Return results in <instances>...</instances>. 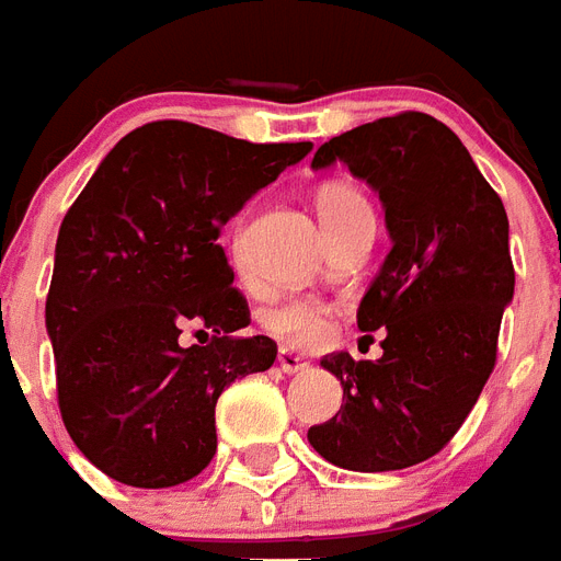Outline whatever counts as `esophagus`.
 Segmentation results:
<instances>
[{
	"label": "esophagus",
	"mask_w": 561,
	"mask_h": 561,
	"mask_svg": "<svg viewBox=\"0 0 561 561\" xmlns=\"http://www.w3.org/2000/svg\"><path fill=\"white\" fill-rule=\"evenodd\" d=\"M277 364H280L284 373H305L307 366H310L305 357L296 355V352H289V348H280V352H277Z\"/></svg>",
	"instance_id": "esophagus-1"
}]
</instances>
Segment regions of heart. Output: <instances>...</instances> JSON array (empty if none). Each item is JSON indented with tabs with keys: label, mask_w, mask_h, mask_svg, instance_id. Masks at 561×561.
Instances as JSON below:
<instances>
[{
	"label": "heart",
	"mask_w": 561,
	"mask_h": 561,
	"mask_svg": "<svg viewBox=\"0 0 561 561\" xmlns=\"http://www.w3.org/2000/svg\"><path fill=\"white\" fill-rule=\"evenodd\" d=\"M316 209H319L322 225L334 227L343 218L364 213V209H373V206L364 197V192H357L355 185L328 183L319 188ZM268 328L284 343L313 348V345L325 343L328 334H331V328H334V307L325 305V301H316V298H293V301H286V305L275 307L268 313Z\"/></svg>",
	"instance_id": "1"
}]
</instances>
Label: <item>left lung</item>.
<instances>
[{"mask_svg":"<svg viewBox=\"0 0 561 561\" xmlns=\"http://www.w3.org/2000/svg\"><path fill=\"white\" fill-rule=\"evenodd\" d=\"M334 162L385 204L393 248L357 307L360 331H385V355L322 357L343 405L310 425L307 440L343 470H405L456 437L494 373L503 307L515 296L508 218L461 138L423 112L331 138L313 168Z\"/></svg>","mask_w":561,"mask_h":561,"instance_id":"1","label":"left lung"}]
</instances>
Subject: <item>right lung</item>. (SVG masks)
Listing matches in <instances>:
<instances>
[{
    "instance_id": "add662e5",
    "label": "right lung",
    "mask_w": 561,
    "mask_h": 561,
    "mask_svg": "<svg viewBox=\"0 0 561 561\" xmlns=\"http://www.w3.org/2000/svg\"><path fill=\"white\" fill-rule=\"evenodd\" d=\"M310 141L251 145L153 121L112 147L67 209L46 296L67 435L133 488L188 482L216 456V402L275 364L218 245L221 227ZM195 330L198 343H179Z\"/></svg>"
}]
</instances>
